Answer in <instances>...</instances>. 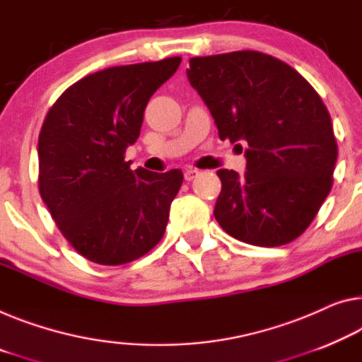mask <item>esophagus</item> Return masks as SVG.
Masks as SVG:
<instances>
[{
    "mask_svg": "<svg viewBox=\"0 0 362 362\" xmlns=\"http://www.w3.org/2000/svg\"><path fill=\"white\" fill-rule=\"evenodd\" d=\"M199 175V170H196V168H187L186 171H185V180L186 181H192L194 177H196Z\"/></svg>",
    "mask_w": 362,
    "mask_h": 362,
    "instance_id": "1",
    "label": "esophagus"
}]
</instances>
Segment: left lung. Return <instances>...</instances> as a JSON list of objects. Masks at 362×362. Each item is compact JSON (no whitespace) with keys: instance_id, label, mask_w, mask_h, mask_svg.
I'll return each mask as SVG.
<instances>
[{"instance_id":"1","label":"left lung","mask_w":362,"mask_h":362,"mask_svg":"<svg viewBox=\"0 0 362 362\" xmlns=\"http://www.w3.org/2000/svg\"><path fill=\"white\" fill-rule=\"evenodd\" d=\"M187 77L221 141L246 146L244 175L216 171L218 225L252 246L294 241L329 196L338 157L319 93L290 64L252 49L191 58Z\"/></svg>"}]
</instances>
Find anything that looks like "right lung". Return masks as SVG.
I'll use <instances>...</instances> for the list:
<instances>
[{
	"label": "right lung",
	"instance_id": "add662e5",
	"mask_svg": "<svg viewBox=\"0 0 362 362\" xmlns=\"http://www.w3.org/2000/svg\"><path fill=\"white\" fill-rule=\"evenodd\" d=\"M181 58L115 66L77 81L48 110L38 136V191L81 255L132 262L163 238L182 171H132L126 147L141 132L150 97Z\"/></svg>",
	"mask_w": 362,
	"mask_h": 362
}]
</instances>
